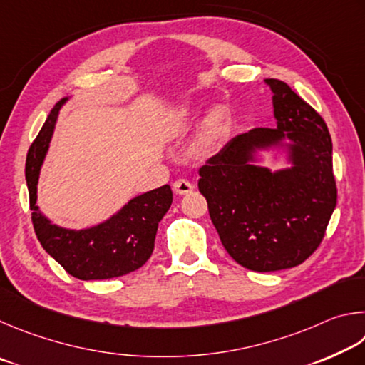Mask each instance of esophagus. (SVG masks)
Listing matches in <instances>:
<instances>
[{
    "label": "esophagus",
    "mask_w": 365,
    "mask_h": 365,
    "mask_svg": "<svg viewBox=\"0 0 365 365\" xmlns=\"http://www.w3.org/2000/svg\"><path fill=\"white\" fill-rule=\"evenodd\" d=\"M173 190H175L178 195H186V194L192 192L194 186L187 181V179L181 178V179H178V181H175V184H173Z\"/></svg>",
    "instance_id": "esophagus-1"
}]
</instances>
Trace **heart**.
Listing matches in <instances>:
<instances>
[{
    "label": "heart",
    "instance_id": "obj_1",
    "mask_svg": "<svg viewBox=\"0 0 365 365\" xmlns=\"http://www.w3.org/2000/svg\"><path fill=\"white\" fill-rule=\"evenodd\" d=\"M199 120V112L197 108L186 102L173 108L171 112L166 113L165 126L166 131L171 133L173 136H182L189 133L195 126ZM227 133V115L221 107H215L207 113L205 120L200 126V131L195 138V150L202 155L215 152L222 143Z\"/></svg>",
    "mask_w": 365,
    "mask_h": 365
}]
</instances>
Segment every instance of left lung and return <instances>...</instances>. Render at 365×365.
<instances>
[{
	"label": "left lung",
	"instance_id": "8db88e82",
	"mask_svg": "<svg viewBox=\"0 0 365 365\" xmlns=\"http://www.w3.org/2000/svg\"><path fill=\"white\" fill-rule=\"evenodd\" d=\"M264 83L276 128L232 138L199 171V190L222 247L257 272L289 269L309 258L336 205L327 125L287 83ZM264 151L286 166L261 165Z\"/></svg>",
	"mask_w": 365,
	"mask_h": 365
}]
</instances>
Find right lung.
Here are the masks:
<instances>
[{"label":"right lung","mask_w":365,"mask_h":365,"mask_svg":"<svg viewBox=\"0 0 365 365\" xmlns=\"http://www.w3.org/2000/svg\"><path fill=\"white\" fill-rule=\"evenodd\" d=\"M70 96L53 107L31 144L25 163L31 221L41 247L70 276L80 280L120 277L139 269L150 258L158 222L168 212L173 192L168 184L136 195L99 225L68 229L51 221L38 207V179L61 108Z\"/></svg>","instance_id":"1"}]
</instances>
